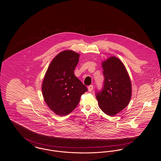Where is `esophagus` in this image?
I'll return each mask as SVG.
<instances>
[{"label": "esophagus", "instance_id": "esophagus-1", "mask_svg": "<svg viewBox=\"0 0 161 161\" xmlns=\"http://www.w3.org/2000/svg\"><path fill=\"white\" fill-rule=\"evenodd\" d=\"M93 85H90L88 86V91L89 92H92V90H93Z\"/></svg>", "mask_w": 161, "mask_h": 161}]
</instances>
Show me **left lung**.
<instances>
[{
  "mask_svg": "<svg viewBox=\"0 0 161 161\" xmlns=\"http://www.w3.org/2000/svg\"><path fill=\"white\" fill-rule=\"evenodd\" d=\"M104 77L103 87L96 91L100 108L107 115L114 116L127 107L131 95L130 78L124 65L115 57L102 64Z\"/></svg>",
  "mask_w": 161,
  "mask_h": 161,
  "instance_id": "1",
  "label": "left lung"
}]
</instances>
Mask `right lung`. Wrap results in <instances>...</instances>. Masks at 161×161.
<instances>
[{"mask_svg":"<svg viewBox=\"0 0 161 161\" xmlns=\"http://www.w3.org/2000/svg\"><path fill=\"white\" fill-rule=\"evenodd\" d=\"M80 55L72 51L58 54L49 66L42 83L47 105L55 114L66 116L78 104L87 88L74 75Z\"/></svg>","mask_w":161,"mask_h":161,"instance_id":"1","label":"right lung"}]
</instances>
